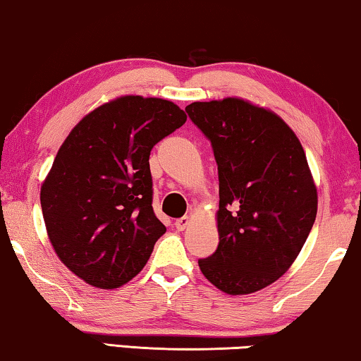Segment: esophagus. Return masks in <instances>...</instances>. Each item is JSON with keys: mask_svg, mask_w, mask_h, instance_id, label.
I'll return each mask as SVG.
<instances>
[{"mask_svg": "<svg viewBox=\"0 0 361 361\" xmlns=\"http://www.w3.org/2000/svg\"><path fill=\"white\" fill-rule=\"evenodd\" d=\"M189 224H190L189 216H182V219H177L176 220V228L182 231V230H185L187 226H189Z\"/></svg>", "mask_w": 361, "mask_h": 361, "instance_id": "esophagus-1", "label": "esophagus"}]
</instances>
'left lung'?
Segmentation results:
<instances>
[{
    "instance_id": "1",
    "label": "left lung",
    "mask_w": 361,
    "mask_h": 361,
    "mask_svg": "<svg viewBox=\"0 0 361 361\" xmlns=\"http://www.w3.org/2000/svg\"><path fill=\"white\" fill-rule=\"evenodd\" d=\"M189 118L219 166V246L202 274L230 295L256 293L290 268L317 215V187L295 133L248 100L194 102Z\"/></svg>"
}]
</instances>
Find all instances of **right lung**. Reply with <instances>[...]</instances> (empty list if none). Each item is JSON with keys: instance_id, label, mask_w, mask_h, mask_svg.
<instances>
[{"instance_id": "obj_1", "label": "right lung", "mask_w": 361, "mask_h": 361, "mask_svg": "<svg viewBox=\"0 0 361 361\" xmlns=\"http://www.w3.org/2000/svg\"><path fill=\"white\" fill-rule=\"evenodd\" d=\"M187 120L162 98L118 97L68 133L41 187L47 236L87 284L115 289L135 278L166 226L152 210L151 149Z\"/></svg>"}]
</instances>
